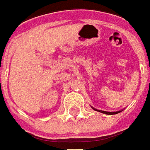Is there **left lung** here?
Wrapping results in <instances>:
<instances>
[{"instance_id": "8db88e82", "label": "left lung", "mask_w": 150, "mask_h": 150, "mask_svg": "<svg viewBox=\"0 0 150 150\" xmlns=\"http://www.w3.org/2000/svg\"><path fill=\"white\" fill-rule=\"evenodd\" d=\"M93 109H94L95 111H98V112H102V113L108 114V115H114V114H117V113H119V112H121V111H120V112H105V111L97 110V109H95V108H93Z\"/></svg>"}]
</instances>
